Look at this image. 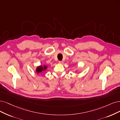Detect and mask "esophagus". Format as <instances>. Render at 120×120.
I'll return each mask as SVG.
<instances>
[{
	"label": "esophagus",
	"mask_w": 120,
	"mask_h": 120,
	"mask_svg": "<svg viewBox=\"0 0 120 120\" xmlns=\"http://www.w3.org/2000/svg\"><path fill=\"white\" fill-rule=\"evenodd\" d=\"M59 63H60V64H63V61H59Z\"/></svg>",
	"instance_id": "1"
}]
</instances>
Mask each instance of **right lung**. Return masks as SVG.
<instances>
[{
	"label": "right lung",
	"mask_w": 120,
	"mask_h": 120,
	"mask_svg": "<svg viewBox=\"0 0 120 120\" xmlns=\"http://www.w3.org/2000/svg\"><path fill=\"white\" fill-rule=\"evenodd\" d=\"M46 69V66H44V67H42V66H39L38 67L37 69V72L39 73L40 72H41L43 70H45Z\"/></svg>",
	"instance_id": "right-lung-1"
}]
</instances>
